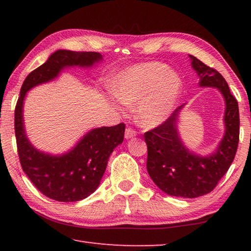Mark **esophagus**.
Masks as SVG:
<instances>
[{
  "mask_svg": "<svg viewBox=\"0 0 251 251\" xmlns=\"http://www.w3.org/2000/svg\"><path fill=\"white\" fill-rule=\"evenodd\" d=\"M134 136H136V131L133 128H130V127H127L125 129V138L129 139L131 137H134Z\"/></svg>",
  "mask_w": 251,
  "mask_h": 251,
  "instance_id": "34e87169",
  "label": "esophagus"
}]
</instances>
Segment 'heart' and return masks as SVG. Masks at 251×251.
Instances as JSON below:
<instances>
[{"instance_id": "1", "label": "heart", "mask_w": 251, "mask_h": 251, "mask_svg": "<svg viewBox=\"0 0 251 251\" xmlns=\"http://www.w3.org/2000/svg\"><path fill=\"white\" fill-rule=\"evenodd\" d=\"M107 99L118 110L124 103L136 105V117L143 127L152 128L166 122L175 110L184 90L178 73L160 62H146L123 70L114 76Z\"/></svg>"}]
</instances>
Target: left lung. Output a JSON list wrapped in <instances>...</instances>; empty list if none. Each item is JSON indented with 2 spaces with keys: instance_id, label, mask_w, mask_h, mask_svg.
<instances>
[{
  "instance_id": "obj_1",
  "label": "left lung",
  "mask_w": 251,
  "mask_h": 251,
  "mask_svg": "<svg viewBox=\"0 0 251 251\" xmlns=\"http://www.w3.org/2000/svg\"><path fill=\"white\" fill-rule=\"evenodd\" d=\"M201 87H215L222 93L225 105V134L212 154L201 156L182 143L177 122L184 105L168 120L144 134L147 144V172L160 190L171 196L196 198L210 193L227 173L235 158L239 142V108L223 75L189 55Z\"/></svg>"
}]
</instances>
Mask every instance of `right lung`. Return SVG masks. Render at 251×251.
<instances>
[{"instance_id":"obj_1","label":"right lung","mask_w":251,"mask_h":251,"mask_svg":"<svg viewBox=\"0 0 251 251\" xmlns=\"http://www.w3.org/2000/svg\"><path fill=\"white\" fill-rule=\"evenodd\" d=\"M103 56L96 52L58 50L43 65L31 72L21 87L14 113L16 145L23 172L46 197L73 202L90 196L100 186L113 151L124 141L125 125L93 128L62 155H50L29 143L24 127L23 104L26 93L37 85L50 82L67 67H92Z\"/></svg>"}]
</instances>
